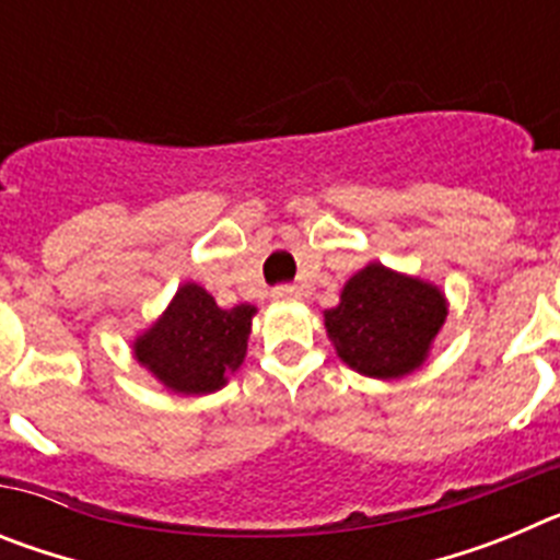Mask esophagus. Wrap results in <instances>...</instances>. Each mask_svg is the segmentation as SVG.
Returning a JSON list of instances; mask_svg holds the SVG:
<instances>
[{
	"instance_id": "esophagus-1",
	"label": "esophagus",
	"mask_w": 560,
	"mask_h": 560,
	"mask_svg": "<svg viewBox=\"0 0 560 560\" xmlns=\"http://www.w3.org/2000/svg\"><path fill=\"white\" fill-rule=\"evenodd\" d=\"M271 296L280 303H289V300H300V289L296 285H277V289H271Z\"/></svg>"
}]
</instances>
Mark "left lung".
<instances>
[{"mask_svg":"<svg viewBox=\"0 0 560 560\" xmlns=\"http://www.w3.org/2000/svg\"><path fill=\"white\" fill-rule=\"evenodd\" d=\"M446 323L434 285L370 264L345 283L341 303L325 311V328L345 364L373 378H398L423 364Z\"/></svg>","mask_w":560,"mask_h":560,"instance_id":"1","label":"left lung"}]
</instances>
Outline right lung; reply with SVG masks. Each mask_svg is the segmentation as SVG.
<instances>
[{
  "instance_id": "add662e5",
  "label": "right lung",
  "mask_w": 560,
  "mask_h": 560,
  "mask_svg": "<svg viewBox=\"0 0 560 560\" xmlns=\"http://www.w3.org/2000/svg\"><path fill=\"white\" fill-rule=\"evenodd\" d=\"M252 316V305L224 311L201 285L187 283L160 323L137 339L133 353L173 393H215L244 361Z\"/></svg>"
}]
</instances>
